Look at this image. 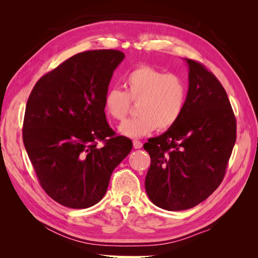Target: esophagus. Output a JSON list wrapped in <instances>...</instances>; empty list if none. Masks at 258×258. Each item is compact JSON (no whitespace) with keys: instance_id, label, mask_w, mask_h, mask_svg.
Wrapping results in <instances>:
<instances>
[{"instance_id":"1","label":"esophagus","mask_w":258,"mask_h":258,"mask_svg":"<svg viewBox=\"0 0 258 258\" xmlns=\"http://www.w3.org/2000/svg\"><path fill=\"white\" fill-rule=\"evenodd\" d=\"M143 145V143L141 141H139V140H135L134 141V147L137 148V150H139V148H141Z\"/></svg>"}]
</instances>
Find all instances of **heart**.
I'll return each mask as SVG.
<instances>
[{"label":"heart","instance_id":"b5f03b06","mask_svg":"<svg viewBox=\"0 0 258 258\" xmlns=\"http://www.w3.org/2000/svg\"><path fill=\"white\" fill-rule=\"evenodd\" d=\"M122 91L107 89L103 98L105 114L121 121L130 110V102L137 104L138 117L124 121L119 132L128 138H141L156 128L167 130L182 116L187 101V85L178 75L166 73L151 66H140L123 79Z\"/></svg>","mask_w":258,"mask_h":258}]
</instances>
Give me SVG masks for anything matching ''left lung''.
<instances>
[{"label": "left lung", "instance_id": "8db88e82", "mask_svg": "<svg viewBox=\"0 0 258 258\" xmlns=\"http://www.w3.org/2000/svg\"><path fill=\"white\" fill-rule=\"evenodd\" d=\"M188 64V91L182 116L143 145L151 156L145 189L167 211L194 208L222 183L236 143L237 122L222 84L199 62Z\"/></svg>", "mask_w": 258, "mask_h": 258}]
</instances>
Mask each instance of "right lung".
Wrapping results in <instances>:
<instances>
[{
	"label": "right lung",
	"instance_id": "right-lung-1",
	"mask_svg": "<svg viewBox=\"0 0 258 258\" xmlns=\"http://www.w3.org/2000/svg\"><path fill=\"white\" fill-rule=\"evenodd\" d=\"M119 50H88L41 77L28 99L22 139L43 189L58 204L86 209L104 197L131 140L108 126L103 98ZM98 141L105 145L98 148Z\"/></svg>",
	"mask_w": 258,
	"mask_h": 258
}]
</instances>
